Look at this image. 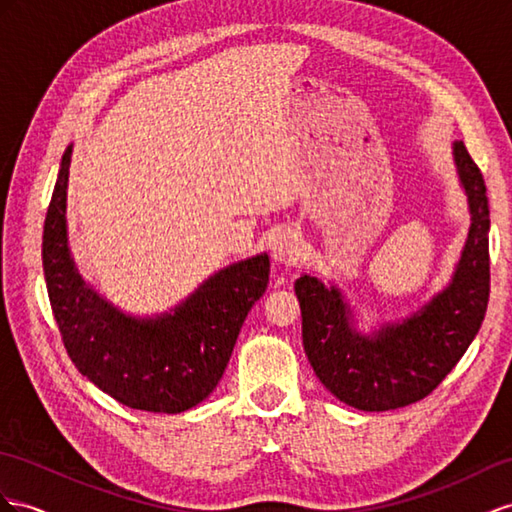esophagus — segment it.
Instances as JSON below:
<instances>
[{
	"label": "esophagus",
	"instance_id": "1",
	"mask_svg": "<svg viewBox=\"0 0 512 512\" xmlns=\"http://www.w3.org/2000/svg\"><path fill=\"white\" fill-rule=\"evenodd\" d=\"M300 251H303V248H300L296 233H290V231L281 233L277 242H274V259H277L279 264H287V266L296 264L300 255H303Z\"/></svg>",
	"mask_w": 512,
	"mask_h": 512
}]
</instances>
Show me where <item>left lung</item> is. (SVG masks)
<instances>
[{"mask_svg": "<svg viewBox=\"0 0 512 512\" xmlns=\"http://www.w3.org/2000/svg\"><path fill=\"white\" fill-rule=\"evenodd\" d=\"M454 160L469 199L471 227L452 283L422 311L365 337L350 326V309L335 287L329 290L307 274L294 285L311 368L335 398L355 409L391 411L426 398L461 361L487 313V186L463 142L454 144Z\"/></svg>", "mask_w": 512, "mask_h": 512, "instance_id": "left-lung-1", "label": "left lung"}]
</instances>
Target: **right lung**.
I'll return each instance as SVG.
<instances>
[{"instance_id":"add662e5","label":"right lung","mask_w":512,"mask_h":512,"mask_svg":"<svg viewBox=\"0 0 512 512\" xmlns=\"http://www.w3.org/2000/svg\"><path fill=\"white\" fill-rule=\"evenodd\" d=\"M71 151L62 155L43 229V270L62 344L75 368L121 404L188 411L222 378L244 318L268 287V255L220 270L175 313L155 320L123 316L73 266L64 218Z\"/></svg>"}]
</instances>
